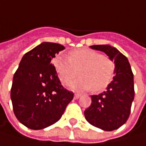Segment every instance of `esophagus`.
I'll use <instances>...</instances> for the list:
<instances>
[{"label": "esophagus", "mask_w": 146, "mask_h": 146, "mask_svg": "<svg viewBox=\"0 0 146 146\" xmlns=\"http://www.w3.org/2000/svg\"><path fill=\"white\" fill-rule=\"evenodd\" d=\"M80 96H81V95H80V94H74V99L77 100V99H79Z\"/></svg>", "instance_id": "1"}]
</instances>
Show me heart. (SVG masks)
Masks as SVG:
<instances>
[{
    "mask_svg": "<svg viewBox=\"0 0 146 146\" xmlns=\"http://www.w3.org/2000/svg\"><path fill=\"white\" fill-rule=\"evenodd\" d=\"M54 67L63 85L74 80L78 72L80 77L70 83L74 90L102 92L112 82L115 66L112 59L102 53L89 49H82L71 52L68 59L58 56L53 61Z\"/></svg>",
    "mask_w": 146,
    "mask_h": 146,
    "instance_id": "heart-1",
    "label": "heart"
}]
</instances>
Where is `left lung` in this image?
Segmentation results:
<instances>
[{
  "mask_svg": "<svg viewBox=\"0 0 146 146\" xmlns=\"http://www.w3.org/2000/svg\"><path fill=\"white\" fill-rule=\"evenodd\" d=\"M91 49L103 52L115 66V76L107 90L91 95L92 103L84 115L94 127L106 131L116 130L126 123L134 100V80L128 58L110 44L92 45Z\"/></svg>",
  "mask_w": 146,
  "mask_h": 146,
  "instance_id": "obj_1",
  "label": "left lung"
}]
</instances>
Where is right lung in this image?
<instances>
[{
  "label": "right lung",
  "mask_w": 146,
  "mask_h": 146,
  "mask_svg": "<svg viewBox=\"0 0 146 146\" xmlns=\"http://www.w3.org/2000/svg\"><path fill=\"white\" fill-rule=\"evenodd\" d=\"M65 47L43 42L24 54L14 74L10 97L15 115L31 130L58 122L74 93L61 85L52 59Z\"/></svg>",
  "instance_id": "1"
}]
</instances>
